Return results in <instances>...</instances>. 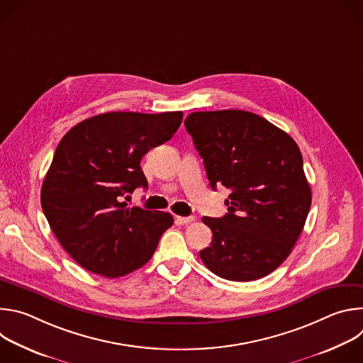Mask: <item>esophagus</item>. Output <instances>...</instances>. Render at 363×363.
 Wrapping results in <instances>:
<instances>
[{
	"mask_svg": "<svg viewBox=\"0 0 363 363\" xmlns=\"http://www.w3.org/2000/svg\"><path fill=\"white\" fill-rule=\"evenodd\" d=\"M194 221V217H175V223L179 225H185Z\"/></svg>",
	"mask_w": 363,
	"mask_h": 363,
	"instance_id": "1",
	"label": "esophagus"
}]
</instances>
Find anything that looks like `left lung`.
Returning <instances> with one entry per match:
<instances>
[{
	"instance_id": "1",
	"label": "left lung",
	"mask_w": 363,
	"mask_h": 363,
	"mask_svg": "<svg viewBox=\"0 0 363 363\" xmlns=\"http://www.w3.org/2000/svg\"><path fill=\"white\" fill-rule=\"evenodd\" d=\"M184 123L211 188L231 189L228 213L202 218L213 231L202 263L233 281L270 274L291 252L312 203L297 143L245 111L194 112Z\"/></svg>"
}]
</instances>
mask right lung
<instances>
[{
    "label": "right lung",
    "instance_id": "obj_1",
    "mask_svg": "<svg viewBox=\"0 0 363 363\" xmlns=\"http://www.w3.org/2000/svg\"><path fill=\"white\" fill-rule=\"evenodd\" d=\"M182 116L101 113L77 123L60 140L43 181L41 208L62 247L83 269L116 279L150 260L174 218L129 208L123 196L147 186L140 161L174 136Z\"/></svg>",
    "mask_w": 363,
    "mask_h": 363
}]
</instances>
